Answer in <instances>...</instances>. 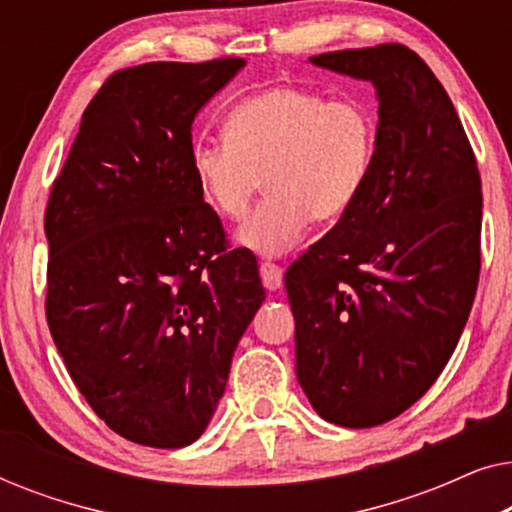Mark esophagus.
Here are the masks:
<instances>
[{
	"label": "esophagus",
	"instance_id": "esophagus-1",
	"mask_svg": "<svg viewBox=\"0 0 512 512\" xmlns=\"http://www.w3.org/2000/svg\"><path fill=\"white\" fill-rule=\"evenodd\" d=\"M258 272H261V282L268 291H277L284 284V272L277 263H261Z\"/></svg>",
	"mask_w": 512,
	"mask_h": 512
}]
</instances>
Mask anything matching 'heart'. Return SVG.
<instances>
[{"label": "heart", "mask_w": 512, "mask_h": 512, "mask_svg": "<svg viewBox=\"0 0 512 512\" xmlns=\"http://www.w3.org/2000/svg\"><path fill=\"white\" fill-rule=\"evenodd\" d=\"M223 135L191 146L193 181L212 212L242 219L265 179L270 195L237 230V242L263 256L296 247L314 219L345 216L373 174L377 121L359 100L272 86L237 102Z\"/></svg>", "instance_id": "1"}]
</instances>
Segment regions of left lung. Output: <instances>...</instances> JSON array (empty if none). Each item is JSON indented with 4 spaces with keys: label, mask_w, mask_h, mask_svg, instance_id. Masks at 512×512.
<instances>
[{
    "label": "left lung",
    "mask_w": 512,
    "mask_h": 512,
    "mask_svg": "<svg viewBox=\"0 0 512 512\" xmlns=\"http://www.w3.org/2000/svg\"><path fill=\"white\" fill-rule=\"evenodd\" d=\"M312 65L377 90L366 191L286 270L296 375L326 422L368 429L419 401L457 347L480 277L482 184L445 88L403 44Z\"/></svg>",
    "instance_id": "obj_1"
}]
</instances>
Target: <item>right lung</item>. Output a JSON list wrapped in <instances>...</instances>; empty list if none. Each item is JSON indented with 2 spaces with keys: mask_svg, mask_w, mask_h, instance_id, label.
I'll return each instance as SVG.
<instances>
[{
  "mask_svg": "<svg viewBox=\"0 0 512 512\" xmlns=\"http://www.w3.org/2000/svg\"><path fill=\"white\" fill-rule=\"evenodd\" d=\"M242 67L146 62L111 74L48 198L53 342L95 415L139 445L202 436L265 300L256 258L226 249L188 163L195 116Z\"/></svg>",
  "mask_w": 512,
  "mask_h": 512,
  "instance_id": "add662e5",
  "label": "right lung"
}]
</instances>
